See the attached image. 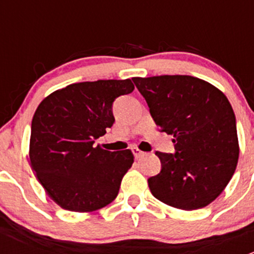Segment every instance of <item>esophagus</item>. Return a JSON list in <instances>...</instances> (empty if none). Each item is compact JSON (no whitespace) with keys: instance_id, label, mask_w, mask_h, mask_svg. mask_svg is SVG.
Returning a JSON list of instances; mask_svg holds the SVG:
<instances>
[{"instance_id":"1","label":"esophagus","mask_w":254,"mask_h":254,"mask_svg":"<svg viewBox=\"0 0 254 254\" xmlns=\"http://www.w3.org/2000/svg\"><path fill=\"white\" fill-rule=\"evenodd\" d=\"M132 153H134V156H135V158H140V157H142V156H145V152H143V151H141V150H139V148L137 147H134L132 148Z\"/></svg>"}]
</instances>
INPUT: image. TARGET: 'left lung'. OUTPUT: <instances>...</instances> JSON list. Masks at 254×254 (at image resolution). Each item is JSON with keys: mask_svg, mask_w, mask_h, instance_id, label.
Listing matches in <instances>:
<instances>
[{"mask_svg": "<svg viewBox=\"0 0 254 254\" xmlns=\"http://www.w3.org/2000/svg\"><path fill=\"white\" fill-rule=\"evenodd\" d=\"M161 131L173 135L175 153L156 151L161 172L147 179L156 199L182 210L214 201L236 170V118L224 93L184 75L134 77Z\"/></svg>", "mask_w": 254, "mask_h": 254, "instance_id": "8db88e82", "label": "left lung"}]
</instances>
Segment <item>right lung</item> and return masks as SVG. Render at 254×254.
<instances>
[{
  "instance_id": "1",
  "label": "right lung",
  "mask_w": 254,
  "mask_h": 254,
  "mask_svg": "<svg viewBox=\"0 0 254 254\" xmlns=\"http://www.w3.org/2000/svg\"><path fill=\"white\" fill-rule=\"evenodd\" d=\"M134 88L129 78L79 82L53 92L38 106L32 120L30 165L50 199L63 209L96 211L117 198L134 155L93 143L114 123L115 98Z\"/></svg>"
}]
</instances>
